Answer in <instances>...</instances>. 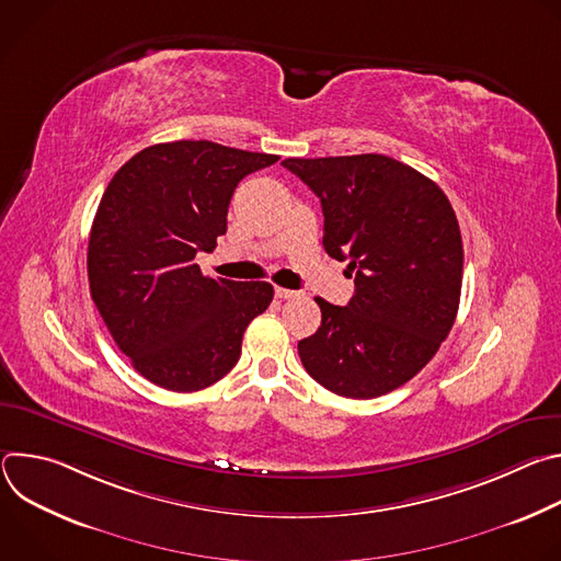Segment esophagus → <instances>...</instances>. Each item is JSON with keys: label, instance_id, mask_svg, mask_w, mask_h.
Wrapping results in <instances>:
<instances>
[{"label": "esophagus", "instance_id": "1", "mask_svg": "<svg viewBox=\"0 0 561 561\" xmlns=\"http://www.w3.org/2000/svg\"><path fill=\"white\" fill-rule=\"evenodd\" d=\"M275 297L279 299H290V297H297V290H288V288H275Z\"/></svg>", "mask_w": 561, "mask_h": 561}]
</instances>
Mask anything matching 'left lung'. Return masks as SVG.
Returning <instances> with one entry per match:
<instances>
[{
    "instance_id": "8db88e82",
    "label": "left lung",
    "mask_w": 561,
    "mask_h": 561,
    "mask_svg": "<svg viewBox=\"0 0 561 561\" xmlns=\"http://www.w3.org/2000/svg\"><path fill=\"white\" fill-rule=\"evenodd\" d=\"M322 202L324 249L348 260L346 306L314 301L322 327L297 344L306 373L335 394L370 399L413 379L448 337L463 249L444 191L392 157L284 159Z\"/></svg>"
}]
</instances>
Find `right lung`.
Wrapping results in <instances>:
<instances>
[{
	"label": "right lung",
	"mask_w": 561,
	"mask_h": 561,
	"mask_svg": "<svg viewBox=\"0 0 561 561\" xmlns=\"http://www.w3.org/2000/svg\"><path fill=\"white\" fill-rule=\"evenodd\" d=\"M277 159L206 139L154 144L104 191L89 239L91 297L148 381L202 390L242 355L244 331L273 301V286L206 277L195 255L226 232L237 184Z\"/></svg>",
	"instance_id": "obj_1"
}]
</instances>
